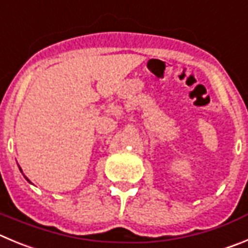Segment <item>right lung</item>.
Here are the masks:
<instances>
[{
    "label": "right lung",
    "mask_w": 248,
    "mask_h": 248,
    "mask_svg": "<svg viewBox=\"0 0 248 248\" xmlns=\"http://www.w3.org/2000/svg\"><path fill=\"white\" fill-rule=\"evenodd\" d=\"M19 170H20V168H19ZM20 171H22V170H20ZM24 177H25V176H24ZM25 179H27V177H25ZM27 181H28V182H30L29 180H28V179H27Z\"/></svg>",
    "instance_id": "obj_1"
}]
</instances>
